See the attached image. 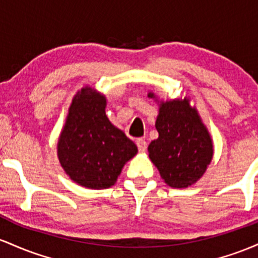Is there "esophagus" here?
Here are the masks:
<instances>
[{
  "mask_svg": "<svg viewBox=\"0 0 258 258\" xmlns=\"http://www.w3.org/2000/svg\"><path fill=\"white\" fill-rule=\"evenodd\" d=\"M137 146H138L139 151H140V152H145V151H146V149H147V144H146V141L144 140V139H138Z\"/></svg>",
  "mask_w": 258,
  "mask_h": 258,
  "instance_id": "34e87169",
  "label": "esophagus"
}]
</instances>
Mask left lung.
Wrapping results in <instances>:
<instances>
[{"label":"left lung","mask_w":258,"mask_h":258,"mask_svg":"<svg viewBox=\"0 0 258 258\" xmlns=\"http://www.w3.org/2000/svg\"><path fill=\"white\" fill-rule=\"evenodd\" d=\"M149 97L156 98L153 92ZM158 138L149 145V157L164 183L181 189L195 184L213 157L210 133L189 98L161 101L156 119Z\"/></svg>","instance_id":"obj_1"}]
</instances>
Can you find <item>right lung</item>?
<instances>
[{
    "mask_svg": "<svg viewBox=\"0 0 258 258\" xmlns=\"http://www.w3.org/2000/svg\"><path fill=\"white\" fill-rule=\"evenodd\" d=\"M106 105L105 95L90 86L78 91L57 144L64 172L89 189L114 185L124 164L138 153L137 145L107 118Z\"/></svg>",
    "mask_w": 258,
    "mask_h": 258,
    "instance_id": "add662e5",
    "label": "right lung"
}]
</instances>
